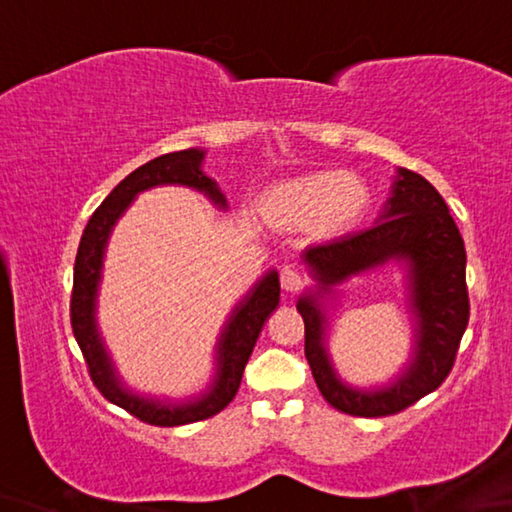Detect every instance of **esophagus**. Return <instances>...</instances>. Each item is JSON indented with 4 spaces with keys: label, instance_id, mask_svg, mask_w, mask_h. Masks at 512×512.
Segmentation results:
<instances>
[{
    "label": "esophagus",
    "instance_id": "34e87169",
    "mask_svg": "<svg viewBox=\"0 0 512 512\" xmlns=\"http://www.w3.org/2000/svg\"><path fill=\"white\" fill-rule=\"evenodd\" d=\"M279 281H281V288H284L286 292H299L303 286H306V279H303V275L297 273V270L290 266L281 270Z\"/></svg>",
    "mask_w": 512,
    "mask_h": 512
}]
</instances>
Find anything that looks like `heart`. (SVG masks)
Segmentation results:
<instances>
[{"instance_id":"heart-1","label":"heart","mask_w":512,"mask_h":512,"mask_svg":"<svg viewBox=\"0 0 512 512\" xmlns=\"http://www.w3.org/2000/svg\"><path fill=\"white\" fill-rule=\"evenodd\" d=\"M369 209L367 184L343 171H314L279 182L257 200V215L273 231H308L332 239L352 231Z\"/></svg>"}]
</instances>
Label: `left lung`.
I'll return each instance as SVG.
<instances>
[{"mask_svg": "<svg viewBox=\"0 0 512 512\" xmlns=\"http://www.w3.org/2000/svg\"><path fill=\"white\" fill-rule=\"evenodd\" d=\"M400 263L417 321L412 361L385 388L343 384L329 361L324 301L333 286L367 269ZM314 288L297 301L306 323V358L323 398L350 416L380 418L411 407L449 376L469 325L464 239L447 202L420 173L398 169L378 222L367 231L308 246L301 253Z\"/></svg>", "mask_w": 512, "mask_h": 512, "instance_id": "8db88e82", "label": "left lung"}]
</instances>
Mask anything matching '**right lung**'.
<instances>
[{"instance_id": "obj_1", "label": "right lung", "mask_w": 512, "mask_h": 512, "mask_svg": "<svg viewBox=\"0 0 512 512\" xmlns=\"http://www.w3.org/2000/svg\"><path fill=\"white\" fill-rule=\"evenodd\" d=\"M204 154L206 151L195 147L173 151V154L149 160L147 165L129 173L90 217L74 262L70 321L74 339L81 347L85 363H88L92 383L114 405L132 413L138 420L156 424V427H178V424L206 420L220 413L235 398L239 383H242L244 367L259 339V332H262L266 319L279 306V275L277 270H270L233 308L215 345L213 383L191 400L173 402L167 398L160 400L136 394L123 383L112 356L107 354L99 325H96V297H99L105 246L114 231V224L140 191L158 187V184L191 187L204 193L220 209H228V202L220 187H217V182L202 171Z\"/></svg>"}]
</instances>
